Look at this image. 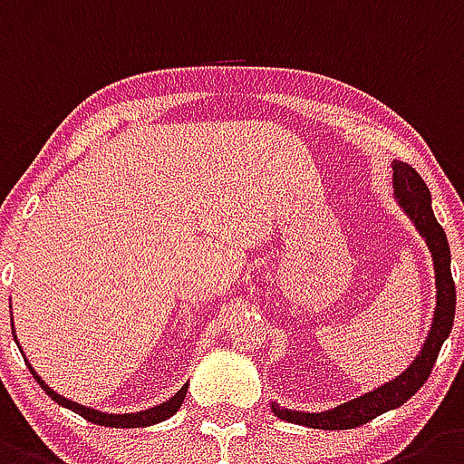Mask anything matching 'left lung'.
Wrapping results in <instances>:
<instances>
[{
  "label": "left lung",
  "instance_id": "8db88e82",
  "mask_svg": "<svg viewBox=\"0 0 464 464\" xmlns=\"http://www.w3.org/2000/svg\"><path fill=\"white\" fill-rule=\"evenodd\" d=\"M393 196L398 206L402 208L409 222L414 224L419 236L425 240V247L432 256V270H435V312L430 321V331L425 342L420 344V352L411 361V365L398 374L395 379L386 382L383 386L374 388L370 393H362L361 398H353L344 404H337L335 409L325 411H298V409L279 407L277 402H270L273 414L289 423L304 425V428L316 430H352L358 425L370 423L377 416L386 414L391 409H398L407 402L411 395H416L420 386L428 382L432 365H435L440 349L453 328V316H456V284L450 277V249L446 240L444 228L435 219L432 212V198L430 189L425 187L423 178L404 161H393Z\"/></svg>",
  "mask_w": 464,
  "mask_h": 464
}]
</instances>
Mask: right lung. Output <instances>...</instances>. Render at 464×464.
I'll use <instances>...</instances> for the list:
<instances>
[{
	"instance_id": "obj_1",
	"label": "right lung",
	"mask_w": 464,
	"mask_h": 464,
	"mask_svg": "<svg viewBox=\"0 0 464 464\" xmlns=\"http://www.w3.org/2000/svg\"><path fill=\"white\" fill-rule=\"evenodd\" d=\"M11 331H14V340L15 344H18V335H15V328L14 324H11ZM23 352V349H20ZM24 362H27L29 372L34 374L36 383H39L41 388L45 391V395L48 398L55 400L57 404H62V407L71 409V411H76L78 416H82V419H87L90 423H97V425H106V428H148V425H154V423H161V420L170 419V416L178 411V409L182 407V402H185L187 398V388H189V383H185V386L178 391V393L173 395V398H169L166 402L157 404V407H150V409H143V411H133V414H108V411H99V409H92V407H85V404H78L73 402V400L64 398V395L55 393L53 388L48 386V383L44 382V379L36 374V370L32 367V362L24 358Z\"/></svg>"
}]
</instances>
